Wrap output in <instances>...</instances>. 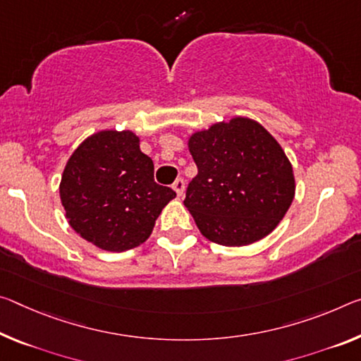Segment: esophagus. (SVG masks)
Segmentation results:
<instances>
[{"mask_svg":"<svg viewBox=\"0 0 361 361\" xmlns=\"http://www.w3.org/2000/svg\"><path fill=\"white\" fill-rule=\"evenodd\" d=\"M173 190H175V192H176V196H183V192H185V181H183V178H178V180H175V183H173Z\"/></svg>","mask_w":361,"mask_h":361,"instance_id":"34e87169","label":"esophagus"}]
</instances>
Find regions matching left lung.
<instances>
[{
	"label": "left lung",
	"instance_id": "1",
	"mask_svg": "<svg viewBox=\"0 0 361 361\" xmlns=\"http://www.w3.org/2000/svg\"><path fill=\"white\" fill-rule=\"evenodd\" d=\"M188 147L197 175L185 205L205 238L239 247L260 241L293 204V165L279 142L247 117L196 131Z\"/></svg>",
	"mask_w": 361,
	"mask_h": 361
}]
</instances>
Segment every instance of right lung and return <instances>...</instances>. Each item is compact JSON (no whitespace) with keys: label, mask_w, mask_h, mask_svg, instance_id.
<instances>
[{"label":"right lung","mask_w":361,"mask_h":361,"mask_svg":"<svg viewBox=\"0 0 361 361\" xmlns=\"http://www.w3.org/2000/svg\"><path fill=\"white\" fill-rule=\"evenodd\" d=\"M61 202L80 236L111 252L138 247L176 194L154 181L152 159L133 131L102 130L80 145L62 173Z\"/></svg>","instance_id":"1"}]
</instances>
